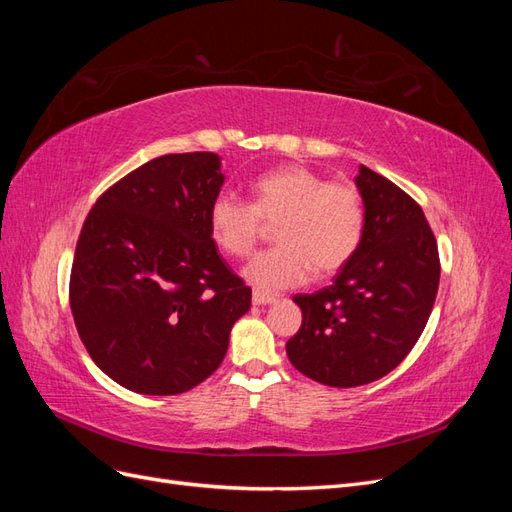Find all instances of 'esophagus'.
I'll return each mask as SVG.
<instances>
[{
    "label": "esophagus",
    "mask_w": 512,
    "mask_h": 512,
    "mask_svg": "<svg viewBox=\"0 0 512 512\" xmlns=\"http://www.w3.org/2000/svg\"><path fill=\"white\" fill-rule=\"evenodd\" d=\"M252 303H254V305H269V303H275V297H273V294L254 290V292H252Z\"/></svg>",
    "instance_id": "obj_1"
}]
</instances>
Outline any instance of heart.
<instances>
[{"label":"heart","mask_w":512,"mask_h":512,"mask_svg":"<svg viewBox=\"0 0 512 512\" xmlns=\"http://www.w3.org/2000/svg\"><path fill=\"white\" fill-rule=\"evenodd\" d=\"M277 219V245L243 271L262 292L301 286L312 269L320 277L344 269L363 241L365 203L354 183L288 164L254 179L252 203L222 192L209 207L211 235L232 258L250 256L265 222Z\"/></svg>","instance_id":"1"}]
</instances>
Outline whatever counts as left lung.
<instances>
[{
    "instance_id": "obj_1",
    "label": "left lung",
    "mask_w": 512,
    "mask_h": 512,
    "mask_svg": "<svg viewBox=\"0 0 512 512\" xmlns=\"http://www.w3.org/2000/svg\"><path fill=\"white\" fill-rule=\"evenodd\" d=\"M365 232L359 252L331 286L297 294L301 329L290 363L320 384L350 389L393 371L421 337L440 284L433 230L416 200L359 166Z\"/></svg>"
}]
</instances>
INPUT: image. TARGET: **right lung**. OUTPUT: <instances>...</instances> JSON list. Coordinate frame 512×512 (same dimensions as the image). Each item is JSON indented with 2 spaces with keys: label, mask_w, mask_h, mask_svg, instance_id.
<instances>
[{
  "label": "right lung",
  "mask_w": 512,
  "mask_h": 512,
  "mask_svg": "<svg viewBox=\"0 0 512 512\" xmlns=\"http://www.w3.org/2000/svg\"><path fill=\"white\" fill-rule=\"evenodd\" d=\"M224 175L211 151L168 153L100 194L76 241L70 309L108 378L143 395H179L224 361L252 303L209 228Z\"/></svg>",
  "instance_id": "right-lung-1"
}]
</instances>
